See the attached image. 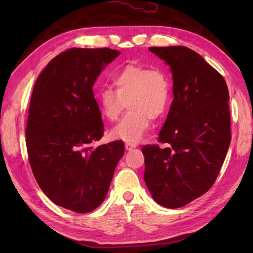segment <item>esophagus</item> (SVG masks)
<instances>
[{
  "label": "esophagus",
  "instance_id": "1",
  "mask_svg": "<svg viewBox=\"0 0 253 253\" xmlns=\"http://www.w3.org/2000/svg\"><path fill=\"white\" fill-rule=\"evenodd\" d=\"M125 148H126V151H130V149H132V148H136V144L135 143H126Z\"/></svg>",
  "mask_w": 253,
  "mask_h": 253
}]
</instances>
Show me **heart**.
<instances>
[{
	"mask_svg": "<svg viewBox=\"0 0 253 253\" xmlns=\"http://www.w3.org/2000/svg\"><path fill=\"white\" fill-rule=\"evenodd\" d=\"M113 83L116 89L105 87L97 93L101 114L110 122L116 121L126 101L129 111L110 130V136L127 143L138 142L148 130L151 119L158 121L169 109V76L157 68L127 65L115 72Z\"/></svg>",
	"mask_w": 253,
	"mask_h": 253,
	"instance_id": "b5f03b06",
	"label": "heart"
}]
</instances>
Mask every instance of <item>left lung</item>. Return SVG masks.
I'll return each mask as SVG.
<instances>
[{"label":"left lung","mask_w":253,"mask_h":253,"mask_svg":"<svg viewBox=\"0 0 253 253\" xmlns=\"http://www.w3.org/2000/svg\"><path fill=\"white\" fill-rule=\"evenodd\" d=\"M173 78L168 118L156 145L143 146L144 181L156 203L184 207L211 188L231 142L225 80L195 51L182 45L152 46Z\"/></svg>","instance_id":"8db88e82"}]
</instances>
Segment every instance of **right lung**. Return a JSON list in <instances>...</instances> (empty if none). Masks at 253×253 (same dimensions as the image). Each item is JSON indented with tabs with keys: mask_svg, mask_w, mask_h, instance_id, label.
<instances>
[{
	"mask_svg": "<svg viewBox=\"0 0 253 253\" xmlns=\"http://www.w3.org/2000/svg\"><path fill=\"white\" fill-rule=\"evenodd\" d=\"M121 52L109 48H74L48 63L34 84L27 123L32 172L54 204L88 213L104 202L124 143L93 148L104 124L92 87Z\"/></svg>",
	"mask_w": 253,
	"mask_h": 253,
	"instance_id": "obj_1",
	"label": "right lung"
}]
</instances>
